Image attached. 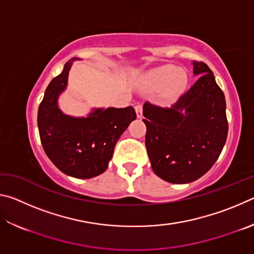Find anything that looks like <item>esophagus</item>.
<instances>
[{
	"mask_svg": "<svg viewBox=\"0 0 254 254\" xmlns=\"http://www.w3.org/2000/svg\"><path fill=\"white\" fill-rule=\"evenodd\" d=\"M135 113H136V117L137 118H141L142 117V105L141 104H137V105H135Z\"/></svg>",
	"mask_w": 254,
	"mask_h": 254,
	"instance_id": "34e87169",
	"label": "esophagus"
}]
</instances>
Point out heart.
<instances>
[{
    "label": "heart",
    "instance_id": "heart-1",
    "mask_svg": "<svg viewBox=\"0 0 254 254\" xmlns=\"http://www.w3.org/2000/svg\"><path fill=\"white\" fill-rule=\"evenodd\" d=\"M142 83L144 87L150 91H156L163 87V97L167 100H174L185 91L188 77L185 70L177 69L173 65H165L147 72Z\"/></svg>",
    "mask_w": 254,
    "mask_h": 254
}]
</instances>
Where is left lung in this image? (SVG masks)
<instances>
[{"mask_svg":"<svg viewBox=\"0 0 254 254\" xmlns=\"http://www.w3.org/2000/svg\"><path fill=\"white\" fill-rule=\"evenodd\" d=\"M194 74L200 77L170 107L150 102L143 105L152 170L173 184L191 183L207 173L220 157L229 131L224 93L213 71L205 63L194 62Z\"/></svg>","mask_w":254,"mask_h":254,"instance_id":"left-lung-1","label":"left lung"}]
</instances>
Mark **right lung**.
I'll return each mask as SVG.
<instances>
[{"instance_id":"right-lung-1","label":"right lung","mask_w":254,"mask_h":254,"mask_svg":"<svg viewBox=\"0 0 254 254\" xmlns=\"http://www.w3.org/2000/svg\"><path fill=\"white\" fill-rule=\"evenodd\" d=\"M68 60L62 74L50 81L38 110V127L47 156L64 174L75 178H92L106 170L122 133L136 114L132 106L126 109L95 110L88 118L63 114L57 98L66 88Z\"/></svg>"}]
</instances>
